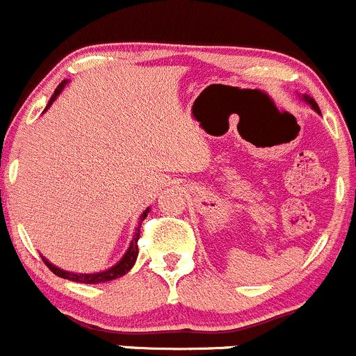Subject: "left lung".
<instances>
[{
  "label": "left lung",
  "mask_w": 356,
  "mask_h": 356,
  "mask_svg": "<svg viewBox=\"0 0 356 356\" xmlns=\"http://www.w3.org/2000/svg\"><path fill=\"white\" fill-rule=\"evenodd\" d=\"M302 99H303V101H305V102H307V104H310V106H312V109H314V111H315V113H318V115H321V109H318L317 102H315L312 97H310V96H307V94H303V96H302Z\"/></svg>",
  "instance_id": "8db88e82"
}]
</instances>
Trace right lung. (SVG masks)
Listing matches in <instances>:
<instances>
[{
    "instance_id": "1",
    "label": "right lung",
    "mask_w": 356,
    "mask_h": 356,
    "mask_svg": "<svg viewBox=\"0 0 356 356\" xmlns=\"http://www.w3.org/2000/svg\"><path fill=\"white\" fill-rule=\"evenodd\" d=\"M68 80H63V82L60 83V86L56 87V90H54V94L51 96L49 102H47L46 109H44V113L47 111V109L53 106V102L56 101L58 96H60L61 92H63V89L67 87ZM149 214V207L145 209L144 212L140 214V218H138V222H137V228H135L134 232V236H131V241L130 245H128L127 252H124V255L122 259L118 260V262L115 264L113 267H109V269L106 270H99V273H70V270H63L60 269V267H56L54 264H51L49 260H47L46 257H42L44 262H46V266L49 267L51 270H53L56 276L63 277V280H68V281H75V283H83V284H96V283H106V281H113V280H118V277L124 276V274L128 273V270L134 267L135 260H137V255H138V238H140V226H142V221H144L145 218H147Z\"/></svg>"
}]
</instances>
